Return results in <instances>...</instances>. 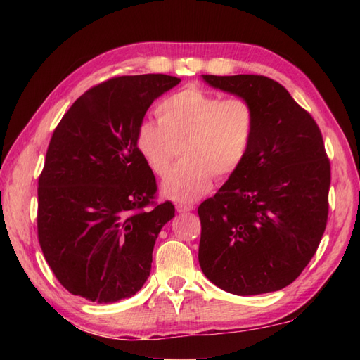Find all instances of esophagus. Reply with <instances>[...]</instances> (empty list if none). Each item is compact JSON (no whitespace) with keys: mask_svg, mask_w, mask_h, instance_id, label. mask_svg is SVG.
<instances>
[{"mask_svg":"<svg viewBox=\"0 0 360 360\" xmlns=\"http://www.w3.org/2000/svg\"><path fill=\"white\" fill-rule=\"evenodd\" d=\"M195 207L192 204H182V202H179V204H176V210H178L179 213H187V212H190V210H193Z\"/></svg>","mask_w":360,"mask_h":360,"instance_id":"obj_1","label":"esophagus"}]
</instances>
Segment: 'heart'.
<instances>
[{"mask_svg": "<svg viewBox=\"0 0 360 360\" xmlns=\"http://www.w3.org/2000/svg\"><path fill=\"white\" fill-rule=\"evenodd\" d=\"M159 120L147 119L137 128L136 143L150 170L164 176V196L190 202L207 193L213 176L226 179L243 165L257 131V112L243 97L223 98L188 86L158 106Z\"/></svg>", "mask_w": 360, "mask_h": 360, "instance_id": "1", "label": "heart"}]
</instances>
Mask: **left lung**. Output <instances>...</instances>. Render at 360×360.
I'll use <instances>...</instances> for the list:
<instances>
[{
	"label": "left lung",
	"mask_w": 360,
	"mask_h": 360,
	"mask_svg": "<svg viewBox=\"0 0 360 360\" xmlns=\"http://www.w3.org/2000/svg\"><path fill=\"white\" fill-rule=\"evenodd\" d=\"M202 80L249 101L257 131L243 165L198 207L200 266L226 292H274L302 274L325 232L331 167L322 133L311 114L264 75Z\"/></svg>",
	"instance_id": "1"
}]
</instances>
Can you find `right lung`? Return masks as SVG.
<instances>
[{
    "label": "right lung",
    "instance_id": "add662e5",
    "mask_svg": "<svg viewBox=\"0 0 360 360\" xmlns=\"http://www.w3.org/2000/svg\"><path fill=\"white\" fill-rule=\"evenodd\" d=\"M179 82L165 74L110 79L80 96L53 131L38 178V241L71 294L114 303L150 277L174 205L148 209L156 178L136 134L150 105Z\"/></svg>",
    "mask_w": 360,
    "mask_h": 360
}]
</instances>
